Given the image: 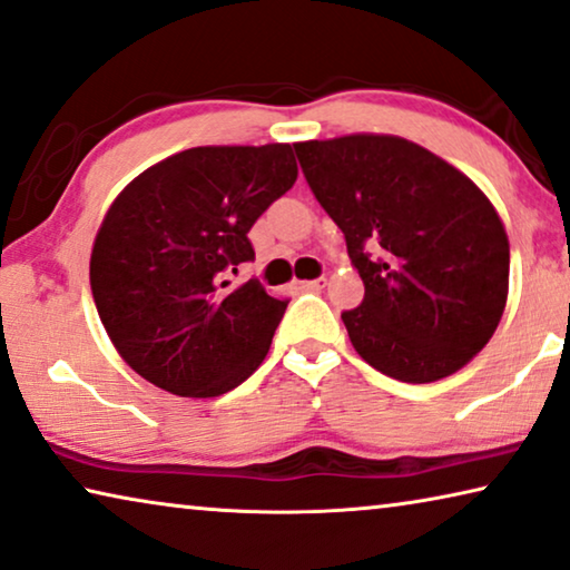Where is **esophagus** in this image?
I'll use <instances>...</instances> for the list:
<instances>
[{
    "mask_svg": "<svg viewBox=\"0 0 570 570\" xmlns=\"http://www.w3.org/2000/svg\"><path fill=\"white\" fill-rule=\"evenodd\" d=\"M294 286L302 288V292H320V288L327 286V276L312 278V282H294Z\"/></svg>",
    "mask_w": 570,
    "mask_h": 570,
    "instance_id": "esophagus-1",
    "label": "esophagus"
}]
</instances>
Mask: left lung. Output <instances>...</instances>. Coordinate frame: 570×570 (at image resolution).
<instances>
[{"label":"left lung","mask_w":570,"mask_h":570,"mask_svg":"<svg viewBox=\"0 0 570 570\" xmlns=\"http://www.w3.org/2000/svg\"><path fill=\"white\" fill-rule=\"evenodd\" d=\"M294 149L365 284L363 304L342 312L357 355L403 383L462 370L508 304L510 240L490 197L446 159L393 134ZM370 239L381 257L366 253Z\"/></svg>","instance_id":"left-lung-1"}]
</instances>
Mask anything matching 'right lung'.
<instances>
[{
	"label": "right lung",
	"instance_id": "obj_1",
	"mask_svg": "<svg viewBox=\"0 0 570 570\" xmlns=\"http://www.w3.org/2000/svg\"><path fill=\"white\" fill-rule=\"evenodd\" d=\"M296 175L292 144L193 147L121 189L90 250V292L134 373L183 399L256 373L288 299L225 271L256 258L248 230Z\"/></svg>",
	"mask_w": 570,
	"mask_h": 570
}]
</instances>
